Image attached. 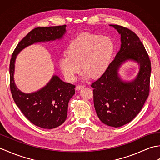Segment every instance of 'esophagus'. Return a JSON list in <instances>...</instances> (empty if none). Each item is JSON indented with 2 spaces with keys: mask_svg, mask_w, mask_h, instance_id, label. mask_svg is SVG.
<instances>
[{
  "mask_svg": "<svg viewBox=\"0 0 160 160\" xmlns=\"http://www.w3.org/2000/svg\"><path fill=\"white\" fill-rule=\"evenodd\" d=\"M84 87V85H82V84H78V85L76 86V89L77 91H78V90H80V89H82V88H83Z\"/></svg>",
  "mask_w": 160,
  "mask_h": 160,
  "instance_id": "34e87169",
  "label": "esophagus"
}]
</instances>
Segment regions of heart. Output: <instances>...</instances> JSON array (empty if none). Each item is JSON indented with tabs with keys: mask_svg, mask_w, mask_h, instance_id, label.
<instances>
[{
	"mask_svg": "<svg viewBox=\"0 0 160 160\" xmlns=\"http://www.w3.org/2000/svg\"><path fill=\"white\" fill-rule=\"evenodd\" d=\"M114 51V45L108 36L82 33L67 48V56L60 59L61 70L69 81L76 80L82 67L84 78H97L106 70Z\"/></svg>",
	"mask_w": 160,
	"mask_h": 160,
	"instance_id": "1",
	"label": "heart"
}]
</instances>
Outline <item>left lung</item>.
I'll use <instances>...</instances> for the list:
<instances>
[{
  "mask_svg": "<svg viewBox=\"0 0 160 160\" xmlns=\"http://www.w3.org/2000/svg\"><path fill=\"white\" fill-rule=\"evenodd\" d=\"M110 26L121 35V47L104 73L91 87L93 88L94 107L100 121L117 128L132 121L143 107L150 91L151 64L144 46L133 32L120 25ZM128 59L137 62L140 71L131 82H124L117 71Z\"/></svg>",
  "mask_w": 160,
  "mask_h": 160,
  "instance_id": "8db88e82",
  "label": "left lung"
}]
</instances>
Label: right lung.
<instances>
[{
  "instance_id": "add662e5",
  "label": "right lung",
  "mask_w": 160,
  "mask_h": 160,
  "mask_svg": "<svg viewBox=\"0 0 160 160\" xmlns=\"http://www.w3.org/2000/svg\"><path fill=\"white\" fill-rule=\"evenodd\" d=\"M66 25L37 28L20 40L12 53L9 64L10 90L12 98L23 115L32 124L42 128L59 127L66 120L68 103L75 94L72 84L64 82L53 76L45 87L32 93H24L16 87L13 80L16 55L33 43L60 39L66 32Z\"/></svg>"
}]
</instances>
